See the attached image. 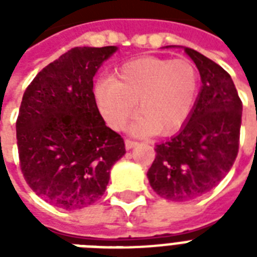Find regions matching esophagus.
Instances as JSON below:
<instances>
[{"label": "esophagus", "mask_w": 257, "mask_h": 257, "mask_svg": "<svg viewBox=\"0 0 257 257\" xmlns=\"http://www.w3.org/2000/svg\"><path fill=\"white\" fill-rule=\"evenodd\" d=\"M136 145H137V141L131 140V139H126V140H125V148L126 149H132L133 147H136Z\"/></svg>", "instance_id": "34e87169"}]
</instances>
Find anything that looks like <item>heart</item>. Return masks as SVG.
<instances>
[{
  "label": "heart",
  "mask_w": 257,
  "mask_h": 257,
  "mask_svg": "<svg viewBox=\"0 0 257 257\" xmlns=\"http://www.w3.org/2000/svg\"><path fill=\"white\" fill-rule=\"evenodd\" d=\"M199 86V70L191 60L151 56L122 64L116 78L101 81L94 94L110 128H124L137 102L140 114L132 124V132L168 136L189 120Z\"/></svg>",
  "instance_id": "b5f03b06"
}]
</instances>
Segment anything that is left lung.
Here are the masks:
<instances>
[{
	"mask_svg": "<svg viewBox=\"0 0 257 257\" xmlns=\"http://www.w3.org/2000/svg\"><path fill=\"white\" fill-rule=\"evenodd\" d=\"M185 52L197 66L203 86L181 131L156 145L147 173L153 191L172 201L205 195L231 171L239 152L243 110L229 73L191 48Z\"/></svg>",
	"mask_w": 257,
	"mask_h": 257,
	"instance_id": "1",
	"label": "left lung"
}]
</instances>
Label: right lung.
Returning a JSON list of instances; mask_svg holds the SVG:
<instances>
[{
  "label": "right lung",
  "mask_w": 257,
  "mask_h": 257,
  "mask_svg": "<svg viewBox=\"0 0 257 257\" xmlns=\"http://www.w3.org/2000/svg\"><path fill=\"white\" fill-rule=\"evenodd\" d=\"M116 46H80L50 62L26 88L18 112L20 167L32 191L61 209H81L104 195L124 139L105 125L93 77Z\"/></svg>",
  "instance_id": "1"
}]
</instances>
